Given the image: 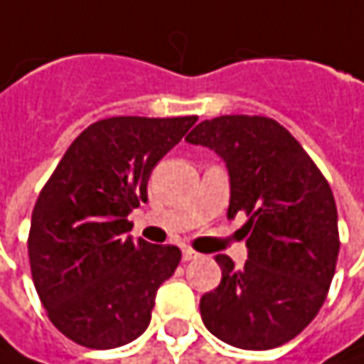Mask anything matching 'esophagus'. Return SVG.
<instances>
[{"instance_id":"obj_1","label":"esophagus","mask_w":364,"mask_h":364,"mask_svg":"<svg viewBox=\"0 0 364 364\" xmlns=\"http://www.w3.org/2000/svg\"><path fill=\"white\" fill-rule=\"evenodd\" d=\"M196 257H198V252H196V250H193V248H188V247L182 248V259H184V261H195Z\"/></svg>"}]
</instances>
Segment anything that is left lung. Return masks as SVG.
Here are the masks:
<instances>
[{"mask_svg":"<svg viewBox=\"0 0 364 364\" xmlns=\"http://www.w3.org/2000/svg\"><path fill=\"white\" fill-rule=\"evenodd\" d=\"M215 151L230 176L228 218L247 213L248 259L218 255L220 286L200 299L205 327L242 350L277 348L315 319L340 252L331 188L300 143L272 117L220 116L186 136Z\"/></svg>","mask_w":364,"mask_h":364,"instance_id":"obj_1","label":"left lung"}]
</instances>
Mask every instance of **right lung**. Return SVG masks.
Here are the masks:
<instances>
[{
	"instance_id": "right-lung-1",
	"label": "right lung",
	"mask_w": 364,
	"mask_h": 364,
	"mask_svg": "<svg viewBox=\"0 0 364 364\" xmlns=\"http://www.w3.org/2000/svg\"><path fill=\"white\" fill-rule=\"evenodd\" d=\"M196 116H119L91 124L70 144L33 209L28 259L41 302L65 338L109 350L151 321L157 288L182 252L134 240L128 215L146 182Z\"/></svg>"
}]
</instances>
